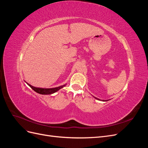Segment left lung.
I'll list each match as a JSON object with an SVG mask.
<instances>
[{"label": "left lung", "instance_id": "8db88e82", "mask_svg": "<svg viewBox=\"0 0 148 148\" xmlns=\"http://www.w3.org/2000/svg\"><path fill=\"white\" fill-rule=\"evenodd\" d=\"M95 98H96V99H97V98H96V97H95ZM98 99V100H99V99ZM103 101H106V100H105V101H104V100H103Z\"/></svg>", "mask_w": 148, "mask_h": 148}]
</instances>
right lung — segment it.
I'll use <instances>...</instances> for the list:
<instances>
[{"instance_id": "1", "label": "right lung", "mask_w": 148, "mask_h": 148, "mask_svg": "<svg viewBox=\"0 0 148 148\" xmlns=\"http://www.w3.org/2000/svg\"><path fill=\"white\" fill-rule=\"evenodd\" d=\"M27 83L34 91H36L39 94H41V95H51V94L54 93V92L59 91L60 89L64 88L66 85V84H64V85H62V86L56 87V88H41L34 87L33 86H31V85L29 84V83Z\"/></svg>"}]
</instances>
